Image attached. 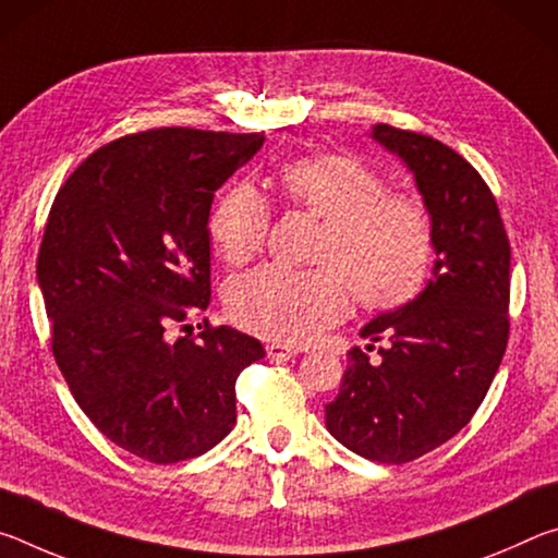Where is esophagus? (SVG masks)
<instances>
[{
	"mask_svg": "<svg viewBox=\"0 0 558 558\" xmlns=\"http://www.w3.org/2000/svg\"><path fill=\"white\" fill-rule=\"evenodd\" d=\"M266 352H268L270 362H288L290 356H295V347L280 344V342H270V344L266 347Z\"/></svg>",
	"mask_w": 558,
	"mask_h": 558,
	"instance_id": "esophagus-1",
	"label": "esophagus"
}]
</instances>
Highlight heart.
Instances as JSON below:
<instances>
[{
  "mask_svg": "<svg viewBox=\"0 0 558 558\" xmlns=\"http://www.w3.org/2000/svg\"><path fill=\"white\" fill-rule=\"evenodd\" d=\"M280 196L323 221L307 270L266 266L226 292L235 325L276 342H307L347 315L349 290L359 305L393 310L426 286L433 221L418 194L386 189L362 159L313 155L282 165ZM270 229L258 189L235 184L209 216L211 239L231 266L256 258Z\"/></svg>",
  "mask_w": 558,
  "mask_h": 558,
  "instance_id": "1",
  "label": "heart"
}]
</instances>
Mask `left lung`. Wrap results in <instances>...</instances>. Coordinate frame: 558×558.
<instances>
[{
  "instance_id": "1",
  "label": "left lung",
  "mask_w": 558,
  "mask_h": 558,
  "mask_svg": "<svg viewBox=\"0 0 558 558\" xmlns=\"http://www.w3.org/2000/svg\"><path fill=\"white\" fill-rule=\"evenodd\" d=\"M372 135L413 172L438 258L418 298L362 329L369 352L384 342L379 359L349 352L325 415L356 456L401 465L465 428L495 379L509 339V239L495 194L456 149L386 122Z\"/></svg>"
}]
</instances>
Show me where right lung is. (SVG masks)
<instances>
[{"mask_svg": "<svg viewBox=\"0 0 558 558\" xmlns=\"http://www.w3.org/2000/svg\"><path fill=\"white\" fill-rule=\"evenodd\" d=\"M260 145V132L125 135L83 159L51 204L36 278L53 359L102 436L155 465L229 436L235 379L266 356L231 327L167 335L209 305L214 192Z\"/></svg>", "mask_w": 558, "mask_h": 558, "instance_id": "obj_1", "label": "right lung"}]
</instances>
